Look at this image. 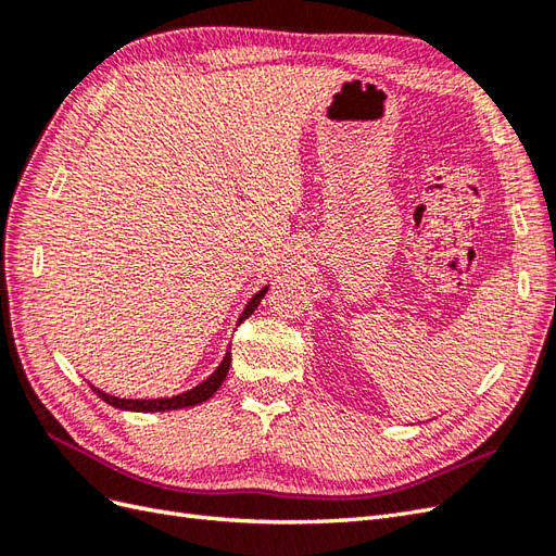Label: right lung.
<instances>
[{"mask_svg":"<svg viewBox=\"0 0 556 556\" xmlns=\"http://www.w3.org/2000/svg\"><path fill=\"white\" fill-rule=\"evenodd\" d=\"M266 294V288L260 290L255 296H252L248 301V306L243 308L239 323H243V319L248 315L255 313V308L260 306V301L264 299ZM229 366H231V352H227L225 359L220 362V366L215 368V371L201 382L197 387H192V390L182 392L178 396H169V399H117V396H111V394H104L102 390H97V387H92V392L106 401L109 406L113 408H121V410H134V413H162V410H180V408H190V406H197V403L211 399L217 390H220V384L225 382L227 374H229Z\"/></svg>","mask_w":556,"mask_h":556,"instance_id":"right-lung-1","label":"right lung"}]
</instances>
